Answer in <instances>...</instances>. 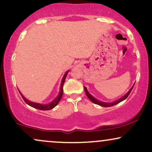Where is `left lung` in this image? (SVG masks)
Listing matches in <instances>:
<instances>
[{"mask_svg":"<svg viewBox=\"0 0 152 152\" xmlns=\"http://www.w3.org/2000/svg\"><path fill=\"white\" fill-rule=\"evenodd\" d=\"M134 85H133V86L131 88L130 90H129L128 92H127V94L125 95V96H122V98H120V99H118V100H116V101L113 102V103H105V102H102V101H100V100H97L96 98H95L94 97L92 96V95H91L90 94H89L88 91V90H87L86 87L84 86V90H85V92H86V95H87L88 98L89 99H90L91 101H92L94 103L97 104V105H99L100 106H103V107H110V106H113V105H116V104H118L119 103H120V102H122V100H125L126 98H127V97H128L129 94H130V92L132 91V88H133V87H134Z\"/></svg>","mask_w":152,"mask_h":152,"instance_id":"obj_1","label":"left lung"}]
</instances>
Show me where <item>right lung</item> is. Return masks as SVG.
I'll return each instance as SVG.
<instances>
[{
	"mask_svg": "<svg viewBox=\"0 0 152 152\" xmlns=\"http://www.w3.org/2000/svg\"><path fill=\"white\" fill-rule=\"evenodd\" d=\"M68 73H69V71H67L65 73L64 76H63V78H62V80H61V86H60V91H59V93H58V95L57 96V97H56L55 99L53 100L51 102V103H49V104H40V103H34V102L30 101V100H27V98H25V97L23 96V94H21L20 91H19L20 94L22 98H23V100H25V103H26L27 105L31 106V107H34V108L38 109V110H49L54 108V107H55V106L58 103V102L60 101V100H61V98L62 97V95H63V86H64V83L67 74H68Z\"/></svg>",
	"mask_w": 152,
	"mask_h": 152,
	"instance_id": "add662e5",
	"label": "right lung"
}]
</instances>
